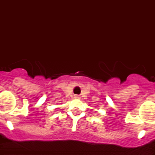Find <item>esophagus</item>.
Here are the masks:
<instances>
[{
	"instance_id": "1",
	"label": "esophagus",
	"mask_w": 155,
	"mask_h": 155,
	"mask_svg": "<svg viewBox=\"0 0 155 155\" xmlns=\"http://www.w3.org/2000/svg\"><path fill=\"white\" fill-rule=\"evenodd\" d=\"M79 96H77V95H75L74 96V98H79Z\"/></svg>"
}]
</instances>
